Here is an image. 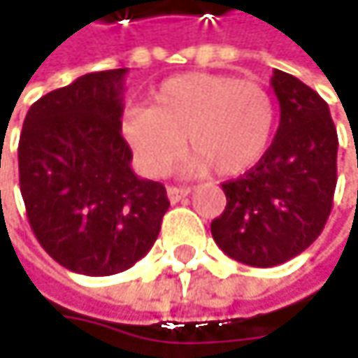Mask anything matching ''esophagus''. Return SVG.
<instances>
[{"label":"esophagus","mask_w":358,"mask_h":358,"mask_svg":"<svg viewBox=\"0 0 358 358\" xmlns=\"http://www.w3.org/2000/svg\"><path fill=\"white\" fill-rule=\"evenodd\" d=\"M190 194V188H178V186H170L168 188V199L170 203H178L182 199H186Z\"/></svg>","instance_id":"1"}]
</instances>
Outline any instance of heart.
<instances>
[{
    "instance_id": "heart-1",
    "label": "heart",
    "mask_w": 358,
    "mask_h": 358,
    "mask_svg": "<svg viewBox=\"0 0 358 358\" xmlns=\"http://www.w3.org/2000/svg\"><path fill=\"white\" fill-rule=\"evenodd\" d=\"M275 122L263 85L230 74L188 72L168 78L153 93V106H134L122 117V136L138 168L162 176L176 162L184 138L192 153L184 176H220L250 170L267 151Z\"/></svg>"
}]
</instances>
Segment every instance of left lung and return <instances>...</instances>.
I'll return each mask as SVG.
<instances>
[{"label":"left lung","mask_w":358,"mask_h":358,"mask_svg":"<svg viewBox=\"0 0 358 358\" xmlns=\"http://www.w3.org/2000/svg\"><path fill=\"white\" fill-rule=\"evenodd\" d=\"M280 126L271 147L245 176L222 184L226 209L211 234L228 257L273 267L322 234L336 190L338 134L329 108L296 76L273 70Z\"/></svg>","instance_id":"1"}]
</instances>
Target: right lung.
Segmentation results:
<instances>
[{"label":"right lung","mask_w":358,"mask_h":358,"mask_svg":"<svg viewBox=\"0 0 358 358\" xmlns=\"http://www.w3.org/2000/svg\"><path fill=\"white\" fill-rule=\"evenodd\" d=\"M128 68L91 72L29 109L18 145L20 192L41 247L85 275L132 267L170 207L162 182L138 178L122 136Z\"/></svg>","instance_id":"1"}]
</instances>
